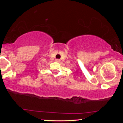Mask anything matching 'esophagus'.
<instances>
[{
  "label": "esophagus",
  "instance_id": "obj_1",
  "mask_svg": "<svg viewBox=\"0 0 123 123\" xmlns=\"http://www.w3.org/2000/svg\"><path fill=\"white\" fill-rule=\"evenodd\" d=\"M56 61L58 62H60V60H58V59H57V60H56Z\"/></svg>",
  "mask_w": 123,
  "mask_h": 123
}]
</instances>
